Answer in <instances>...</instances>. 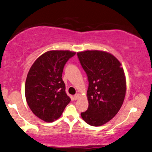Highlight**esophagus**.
I'll list each match as a JSON object with an SVG mask.
<instances>
[{
	"mask_svg": "<svg viewBox=\"0 0 152 152\" xmlns=\"http://www.w3.org/2000/svg\"><path fill=\"white\" fill-rule=\"evenodd\" d=\"M79 94H76L74 96V99L75 100H77L79 99Z\"/></svg>",
	"mask_w": 152,
	"mask_h": 152,
	"instance_id": "obj_1",
	"label": "esophagus"
}]
</instances>
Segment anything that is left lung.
Masks as SVG:
<instances>
[{
  "label": "left lung",
  "instance_id": "8db88e82",
  "mask_svg": "<svg viewBox=\"0 0 152 152\" xmlns=\"http://www.w3.org/2000/svg\"><path fill=\"white\" fill-rule=\"evenodd\" d=\"M77 55L89 82V105L81 118L90 126H99L111 120L122 105L126 89L124 72L111 53L94 50Z\"/></svg>",
  "mask_w": 152,
  "mask_h": 152
}]
</instances>
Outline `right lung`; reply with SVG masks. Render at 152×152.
I'll list each match as a JSON object with an SVG mask.
<instances>
[{
	"label": "right lung",
	"instance_id": "obj_1",
	"mask_svg": "<svg viewBox=\"0 0 152 152\" xmlns=\"http://www.w3.org/2000/svg\"><path fill=\"white\" fill-rule=\"evenodd\" d=\"M75 55L70 51H49L30 69L25 84L26 99L32 113L45 122L59 118L71 101L62 75L64 65Z\"/></svg>",
	"mask_w": 152,
	"mask_h": 152
}]
</instances>
